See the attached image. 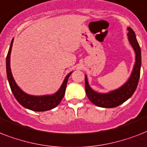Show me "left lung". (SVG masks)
I'll use <instances>...</instances> for the list:
<instances>
[{"instance_id": "1", "label": "left lung", "mask_w": 147, "mask_h": 147, "mask_svg": "<svg viewBox=\"0 0 147 147\" xmlns=\"http://www.w3.org/2000/svg\"><path fill=\"white\" fill-rule=\"evenodd\" d=\"M128 41L135 53V63L130 77L123 85L115 90L107 93H100L92 89L88 84L87 76L85 75V92L88 98L98 107L111 108L117 107L128 100L134 93L139 82L141 67V51L137 42L134 31L127 27Z\"/></svg>"}]
</instances>
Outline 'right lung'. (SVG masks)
<instances>
[{
    "label": "right lung",
    "instance_id": "obj_1",
    "mask_svg": "<svg viewBox=\"0 0 147 147\" xmlns=\"http://www.w3.org/2000/svg\"><path fill=\"white\" fill-rule=\"evenodd\" d=\"M13 39L10 43V49L8 51L7 59H6V69H7V76L10 85V89L15 98L25 108L33 111H46L55 108L61 102V100L65 95V92L66 88L67 82L69 76L72 71L69 72L65 78L59 89L53 94H45V95H32L24 92L17 85L13 77L11 69H10V53L12 49Z\"/></svg>",
    "mask_w": 147,
    "mask_h": 147
}]
</instances>
